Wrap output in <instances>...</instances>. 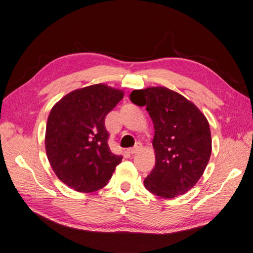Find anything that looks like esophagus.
<instances>
[{"label": "esophagus", "instance_id": "esophagus-1", "mask_svg": "<svg viewBox=\"0 0 253 253\" xmlns=\"http://www.w3.org/2000/svg\"><path fill=\"white\" fill-rule=\"evenodd\" d=\"M140 150V147H139V145H136V147L135 148H133V149H128L127 150V153H128V154H136V153H138V151Z\"/></svg>", "mask_w": 253, "mask_h": 253}]
</instances>
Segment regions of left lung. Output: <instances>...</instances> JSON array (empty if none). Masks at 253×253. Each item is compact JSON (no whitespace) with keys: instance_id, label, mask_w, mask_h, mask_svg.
<instances>
[{"instance_id":"8db88e82","label":"left lung","mask_w":253,"mask_h":253,"mask_svg":"<svg viewBox=\"0 0 253 253\" xmlns=\"http://www.w3.org/2000/svg\"><path fill=\"white\" fill-rule=\"evenodd\" d=\"M131 101L147 111L154 125L156 164L144 187L163 198L182 195L202 177L211 155L209 122L197 106L164 86L135 89Z\"/></svg>"}]
</instances>
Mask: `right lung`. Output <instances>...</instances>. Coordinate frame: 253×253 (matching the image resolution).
Instances as JSON below:
<instances>
[{"label": "right lung", "instance_id": "add662e5", "mask_svg": "<svg viewBox=\"0 0 253 253\" xmlns=\"http://www.w3.org/2000/svg\"><path fill=\"white\" fill-rule=\"evenodd\" d=\"M124 98V91L94 84L64 96L51 109L45 149L58 178L78 192L103 188L121 156L110 151L104 119Z\"/></svg>", "mask_w": 253, "mask_h": 253}]
</instances>
